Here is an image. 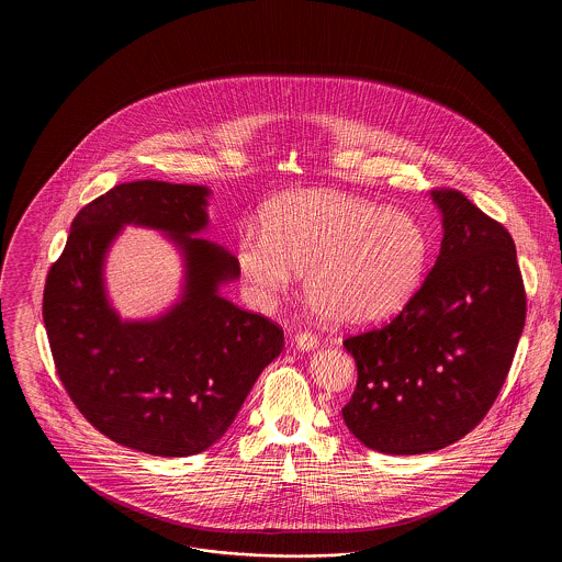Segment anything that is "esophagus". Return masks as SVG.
I'll list each match as a JSON object with an SVG mask.
<instances>
[{"label": "esophagus", "mask_w": 562, "mask_h": 562, "mask_svg": "<svg viewBox=\"0 0 562 562\" xmlns=\"http://www.w3.org/2000/svg\"><path fill=\"white\" fill-rule=\"evenodd\" d=\"M293 341L296 348L307 351V349L316 348L318 337H316V333H312V330H296Z\"/></svg>", "instance_id": "obj_1"}]
</instances>
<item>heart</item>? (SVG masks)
<instances>
[{
	"label": "heart",
	"mask_w": 562,
	"mask_h": 562,
	"mask_svg": "<svg viewBox=\"0 0 562 562\" xmlns=\"http://www.w3.org/2000/svg\"><path fill=\"white\" fill-rule=\"evenodd\" d=\"M428 250L413 214L310 189L273 202L263 232H244L236 255L255 293H284L294 271H305L312 307L326 321L358 326L401 310L422 280Z\"/></svg>",
	"instance_id": "b5f03b06"
}]
</instances>
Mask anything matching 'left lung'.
I'll return each mask as SVG.
<instances>
[{
  "instance_id": "1",
  "label": "left lung",
  "mask_w": 562,
  "mask_h": 562,
  "mask_svg": "<svg viewBox=\"0 0 562 562\" xmlns=\"http://www.w3.org/2000/svg\"><path fill=\"white\" fill-rule=\"evenodd\" d=\"M445 238L396 318L349 335L358 381L341 408L349 431L387 454L429 453L484 419L525 328L527 293L508 229L461 191H431Z\"/></svg>"
}]
</instances>
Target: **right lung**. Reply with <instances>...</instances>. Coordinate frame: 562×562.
I'll return each mask as SVG.
<instances>
[{"label":"right lung","mask_w":562,"mask_h":562,"mask_svg":"<svg viewBox=\"0 0 562 562\" xmlns=\"http://www.w3.org/2000/svg\"><path fill=\"white\" fill-rule=\"evenodd\" d=\"M209 189L134 181L81 209L44 286L54 367L81 415L140 453H202L234 424L257 376L284 348V330L218 296L236 257L193 238L209 223ZM156 226L187 255V293L151 323H122L108 307L102 261L122 224Z\"/></svg>","instance_id":"obj_1"}]
</instances>
